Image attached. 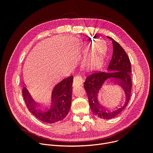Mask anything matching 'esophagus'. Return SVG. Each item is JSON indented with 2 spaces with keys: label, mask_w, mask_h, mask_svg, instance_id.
<instances>
[{
  "label": "esophagus",
  "mask_w": 153,
  "mask_h": 153,
  "mask_svg": "<svg viewBox=\"0 0 153 153\" xmlns=\"http://www.w3.org/2000/svg\"><path fill=\"white\" fill-rule=\"evenodd\" d=\"M83 83V79L80 75H76L74 76L73 79V86L81 85Z\"/></svg>",
  "instance_id": "34e87169"
}]
</instances>
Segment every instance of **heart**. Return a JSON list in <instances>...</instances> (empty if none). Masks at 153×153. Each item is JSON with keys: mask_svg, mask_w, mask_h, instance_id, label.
Wrapping results in <instances>:
<instances>
[{"mask_svg": "<svg viewBox=\"0 0 153 153\" xmlns=\"http://www.w3.org/2000/svg\"><path fill=\"white\" fill-rule=\"evenodd\" d=\"M103 54L104 51L103 48L99 47L94 53L86 59L84 63L85 67L89 70H94L99 68L103 63Z\"/></svg>", "mask_w": 153, "mask_h": 153, "instance_id": "b5f03b06", "label": "heart"}]
</instances>
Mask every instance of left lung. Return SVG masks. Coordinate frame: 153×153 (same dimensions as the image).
<instances>
[{
    "label": "left lung",
    "mask_w": 153,
    "mask_h": 153,
    "mask_svg": "<svg viewBox=\"0 0 153 153\" xmlns=\"http://www.w3.org/2000/svg\"><path fill=\"white\" fill-rule=\"evenodd\" d=\"M108 38L112 40L113 46V56L108 67L109 71H95L91 73L86 77L83 85L91 111L95 116L103 119H113L125 110L129 101L132 88L131 77V66L129 59L117 42L110 37L108 36ZM112 79L117 81L123 87L126 94V100L122 106L110 111L101 104H107V98L103 94V90L106 82Z\"/></svg>",
    "instance_id": "obj_1"
}]
</instances>
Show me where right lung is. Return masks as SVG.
<instances>
[{
	"mask_svg": "<svg viewBox=\"0 0 153 153\" xmlns=\"http://www.w3.org/2000/svg\"><path fill=\"white\" fill-rule=\"evenodd\" d=\"M73 76L62 79L55 84L50 100L46 104L34 102L26 87L22 88V96L29 111L39 120L54 123L63 120L68 115L71 103Z\"/></svg>",
	"mask_w": 153,
	"mask_h": 153,
	"instance_id": "add662e5",
	"label": "right lung"
}]
</instances>
